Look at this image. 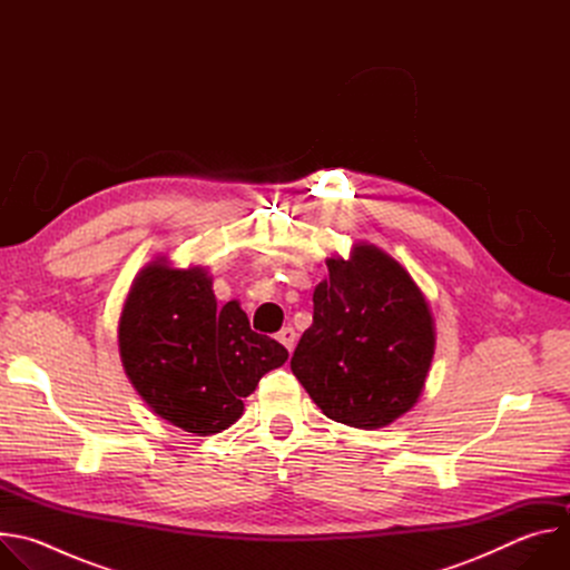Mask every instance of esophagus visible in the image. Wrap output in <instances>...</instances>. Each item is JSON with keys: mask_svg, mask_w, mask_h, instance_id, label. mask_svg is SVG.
<instances>
[{"mask_svg": "<svg viewBox=\"0 0 570 570\" xmlns=\"http://www.w3.org/2000/svg\"><path fill=\"white\" fill-rule=\"evenodd\" d=\"M295 338H297V334H295V330H293V327H284V330L277 334V341H279L288 352H293V347H295Z\"/></svg>", "mask_w": 570, "mask_h": 570, "instance_id": "obj_1", "label": "esophagus"}]
</instances>
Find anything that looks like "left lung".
I'll use <instances>...</instances> for the list:
<instances>
[{
	"mask_svg": "<svg viewBox=\"0 0 570 570\" xmlns=\"http://www.w3.org/2000/svg\"><path fill=\"white\" fill-rule=\"evenodd\" d=\"M327 268L291 370L330 420L387 426L424 387L435 347L431 308L411 275L367 243Z\"/></svg>",
	"mask_w": 570,
	"mask_h": 570,
	"instance_id": "1",
	"label": "left lung"
}]
</instances>
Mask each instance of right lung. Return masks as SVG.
Returning <instances> with one entry per match:
<instances>
[{
	"label": "right lung",
	"instance_id": "right-lung-1",
	"mask_svg": "<svg viewBox=\"0 0 570 570\" xmlns=\"http://www.w3.org/2000/svg\"><path fill=\"white\" fill-rule=\"evenodd\" d=\"M119 352L153 413L196 435L232 426L243 396L288 358L284 345L250 330L236 299L216 304L203 268L165 262L135 279L119 322Z\"/></svg>",
	"mask_w": 570,
	"mask_h": 570
}]
</instances>
